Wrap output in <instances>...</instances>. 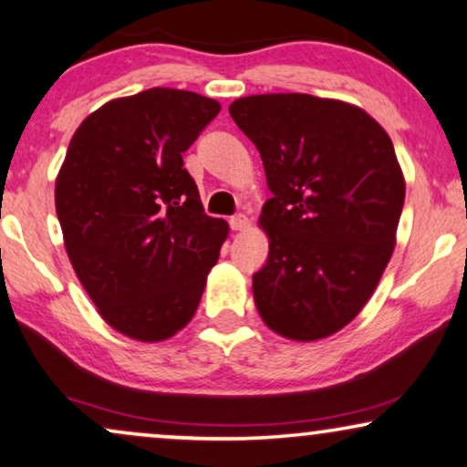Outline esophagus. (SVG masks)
<instances>
[{
  "label": "esophagus",
  "instance_id": "34e87169",
  "mask_svg": "<svg viewBox=\"0 0 467 467\" xmlns=\"http://www.w3.org/2000/svg\"><path fill=\"white\" fill-rule=\"evenodd\" d=\"M228 223H230V228H233V230H245L247 228V217L244 213L233 215L228 220Z\"/></svg>",
  "mask_w": 467,
  "mask_h": 467
}]
</instances>
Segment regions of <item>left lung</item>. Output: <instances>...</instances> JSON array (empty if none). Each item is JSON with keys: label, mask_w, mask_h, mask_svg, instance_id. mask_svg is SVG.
I'll return each instance as SVG.
<instances>
[{"label": "left lung", "mask_w": 467, "mask_h": 467, "mask_svg": "<svg viewBox=\"0 0 467 467\" xmlns=\"http://www.w3.org/2000/svg\"><path fill=\"white\" fill-rule=\"evenodd\" d=\"M228 110L273 194L260 215L269 256L252 282L258 314L288 339L327 337L363 309L393 254L406 198L393 140L358 107L307 93Z\"/></svg>", "instance_id": "left-lung-1"}]
</instances>
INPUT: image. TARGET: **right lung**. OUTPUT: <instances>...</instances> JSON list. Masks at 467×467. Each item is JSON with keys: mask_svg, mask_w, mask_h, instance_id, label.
<instances>
[{"mask_svg": "<svg viewBox=\"0 0 467 467\" xmlns=\"http://www.w3.org/2000/svg\"><path fill=\"white\" fill-rule=\"evenodd\" d=\"M215 99L153 87L110 99L80 123L55 183L77 275L117 331L161 341L188 325L228 223L204 213L188 151Z\"/></svg>", "mask_w": 467, "mask_h": 467, "instance_id": "right-lung-1", "label": "right lung"}]
</instances>
